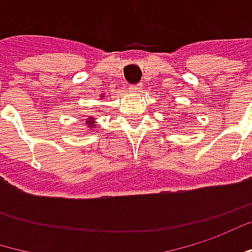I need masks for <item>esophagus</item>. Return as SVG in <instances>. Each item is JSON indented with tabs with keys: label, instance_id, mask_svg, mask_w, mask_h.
Segmentation results:
<instances>
[{
	"label": "esophagus",
	"instance_id": "1",
	"mask_svg": "<svg viewBox=\"0 0 252 252\" xmlns=\"http://www.w3.org/2000/svg\"><path fill=\"white\" fill-rule=\"evenodd\" d=\"M141 88H142V87H141V84H137V85H131L128 90H129L131 93H140Z\"/></svg>",
	"mask_w": 252,
	"mask_h": 252
}]
</instances>
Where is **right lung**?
<instances>
[{
  "label": "right lung",
  "instance_id": "add662e5",
  "mask_svg": "<svg viewBox=\"0 0 252 252\" xmlns=\"http://www.w3.org/2000/svg\"><path fill=\"white\" fill-rule=\"evenodd\" d=\"M90 120H93V118H90ZM87 124H88V128H94V121H87Z\"/></svg>",
  "mask_w": 252,
  "mask_h": 252
}]
</instances>
